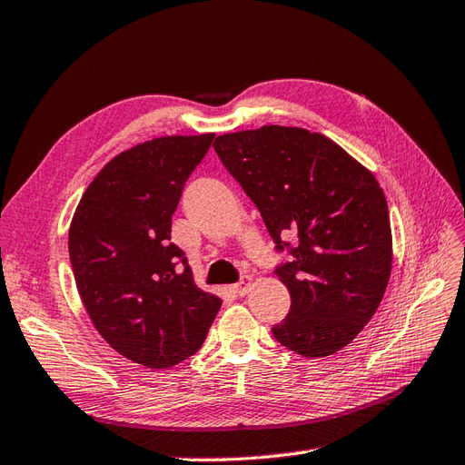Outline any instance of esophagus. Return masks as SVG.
I'll return each instance as SVG.
<instances>
[{"mask_svg": "<svg viewBox=\"0 0 465 465\" xmlns=\"http://www.w3.org/2000/svg\"><path fill=\"white\" fill-rule=\"evenodd\" d=\"M250 285H252V277H250V275H243V277L240 279V283L235 285V293L240 295V297H243V295L247 293V289H250Z\"/></svg>", "mask_w": 465, "mask_h": 465, "instance_id": "1", "label": "esophagus"}]
</instances>
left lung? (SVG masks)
<instances>
[{
  "instance_id": "left-lung-1",
  "label": "left lung",
  "mask_w": 465,
  "mask_h": 465,
  "mask_svg": "<svg viewBox=\"0 0 465 465\" xmlns=\"http://www.w3.org/2000/svg\"><path fill=\"white\" fill-rule=\"evenodd\" d=\"M213 148L262 213L275 250L289 253L275 273L291 309L273 337L307 359L347 347L379 309L392 269L388 203L372 172L331 138L297 126L223 134Z\"/></svg>"
}]
</instances>
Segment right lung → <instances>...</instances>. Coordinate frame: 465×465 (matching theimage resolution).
Listing matches in <instances>:
<instances>
[{
	"label": "right lung",
	"mask_w": 465,
	"mask_h": 465,
	"mask_svg": "<svg viewBox=\"0 0 465 465\" xmlns=\"http://www.w3.org/2000/svg\"><path fill=\"white\" fill-rule=\"evenodd\" d=\"M212 140L162 136L114 156L71 222V267L93 325L148 369H170L200 351L222 307L196 287L188 259L170 242L182 190Z\"/></svg>",
	"instance_id": "add662e5"
}]
</instances>
